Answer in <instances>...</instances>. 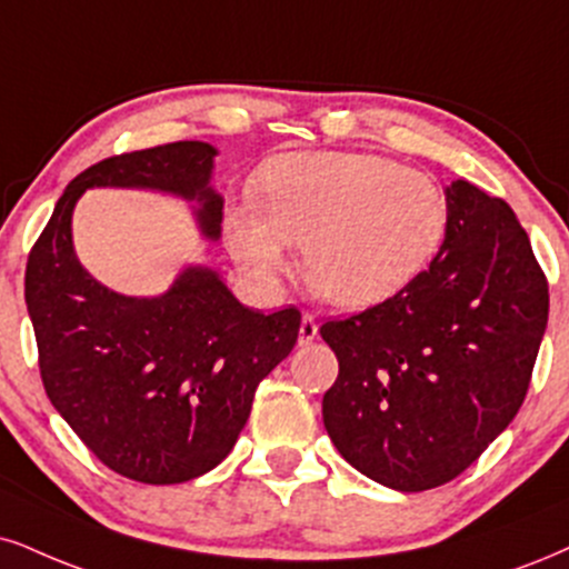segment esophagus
Here are the masks:
<instances>
[{"instance_id": "obj_1", "label": "esophagus", "mask_w": 569, "mask_h": 569, "mask_svg": "<svg viewBox=\"0 0 569 569\" xmlns=\"http://www.w3.org/2000/svg\"><path fill=\"white\" fill-rule=\"evenodd\" d=\"M317 335H319V325H317V319H313L311 313H303V319H300L298 342H300V346H311V342L317 340Z\"/></svg>"}]
</instances>
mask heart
<instances>
[{
	"label": "heart",
	"instance_id": "b5f03b06",
	"mask_svg": "<svg viewBox=\"0 0 569 569\" xmlns=\"http://www.w3.org/2000/svg\"><path fill=\"white\" fill-rule=\"evenodd\" d=\"M448 200L417 168L371 152H296L266 171L258 200L237 202L227 240L258 284L273 287L300 244V269L340 308L403 292L438 256Z\"/></svg>",
	"mask_w": 569,
	"mask_h": 569
}]
</instances>
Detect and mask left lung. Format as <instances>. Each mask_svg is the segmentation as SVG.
Returning <instances> with one entry per match:
<instances>
[{"mask_svg": "<svg viewBox=\"0 0 569 569\" xmlns=\"http://www.w3.org/2000/svg\"><path fill=\"white\" fill-rule=\"evenodd\" d=\"M448 229L403 292L321 325L340 371L325 427L350 467L419 493L453 480L507 430L549 321V282L501 198L446 187Z\"/></svg>", "mask_w": 569, "mask_h": 569, "instance_id": "obj_1", "label": "left lung"}]
</instances>
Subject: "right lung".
<instances>
[{
  "label": "right lung",
  "instance_id": "obj_1",
  "mask_svg": "<svg viewBox=\"0 0 569 569\" xmlns=\"http://www.w3.org/2000/svg\"><path fill=\"white\" fill-rule=\"evenodd\" d=\"M213 158L208 142H171L100 160L66 187L26 266L49 401L104 467L147 486L227 459L258 382L296 348L300 311H252L206 266H187L158 298L121 296L79 263L70 219L89 187L156 189L194 202L202 237L219 240Z\"/></svg>",
  "mask_w": 569,
  "mask_h": 569
}]
</instances>
